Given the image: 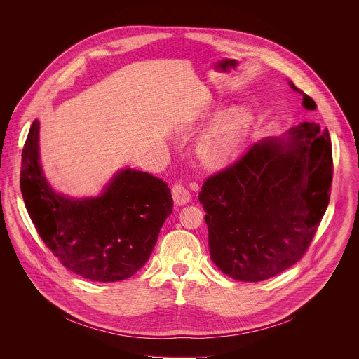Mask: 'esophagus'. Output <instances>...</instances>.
<instances>
[{"mask_svg":"<svg viewBox=\"0 0 359 359\" xmlns=\"http://www.w3.org/2000/svg\"><path fill=\"white\" fill-rule=\"evenodd\" d=\"M171 192H172V199H174L175 205H184L189 203L191 194H189V191L182 184H175L172 187Z\"/></svg>","mask_w":359,"mask_h":359,"instance_id":"1","label":"esophagus"}]
</instances>
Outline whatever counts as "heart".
<instances>
[{"instance_id":"obj_1","label":"heart","mask_w":359,"mask_h":359,"mask_svg":"<svg viewBox=\"0 0 359 359\" xmlns=\"http://www.w3.org/2000/svg\"><path fill=\"white\" fill-rule=\"evenodd\" d=\"M252 127V114L245 109L224 113L202 137L198 154L210 168H221L233 161Z\"/></svg>"}]
</instances>
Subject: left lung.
<instances>
[{"instance_id": "1", "label": "left lung", "mask_w": 359, "mask_h": 359, "mask_svg": "<svg viewBox=\"0 0 359 359\" xmlns=\"http://www.w3.org/2000/svg\"><path fill=\"white\" fill-rule=\"evenodd\" d=\"M303 95V106L316 103ZM333 157L329 131L302 123L264 138L208 177L199 194L212 262L241 282L269 279L296 264L329 205Z\"/></svg>"}]
</instances>
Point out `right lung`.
<instances>
[{
  "instance_id": "right-lung-1",
  "label": "right lung",
  "mask_w": 359,
  "mask_h": 359,
  "mask_svg": "<svg viewBox=\"0 0 359 359\" xmlns=\"http://www.w3.org/2000/svg\"><path fill=\"white\" fill-rule=\"evenodd\" d=\"M40 121L22 152L20 191L36 229L53 256L72 272L95 282H118L140 271L172 212L167 184L124 168L95 198L74 199L52 189L40 161Z\"/></svg>"
}]
</instances>
